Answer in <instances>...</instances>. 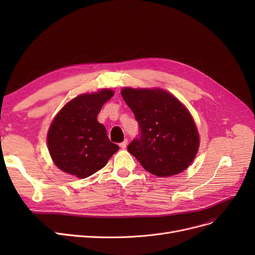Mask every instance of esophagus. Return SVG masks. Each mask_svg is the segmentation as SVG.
<instances>
[{
  "label": "esophagus",
  "instance_id": "esophagus-1",
  "mask_svg": "<svg viewBox=\"0 0 255 255\" xmlns=\"http://www.w3.org/2000/svg\"><path fill=\"white\" fill-rule=\"evenodd\" d=\"M127 144H128V140H127V139H125V141H122V142H120V143H119L120 148H121V149H123V150H125V149L127 148Z\"/></svg>",
  "mask_w": 255,
  "mask_h": 255
}]
</instances>
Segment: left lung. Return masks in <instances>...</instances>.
I'll use <instances>...</instances> for the list:
<instances>
[{
	"label": "left lung",
	"mask_w": 255,
	"mask_h": 255,
	"mask_svg": "<svg viewBox=\"0 0 255 255\" xmlns=\"http://www.w3.org/2000/svg\"><path fill=\"white\" fill-rule=\"evenodd\" d=\"M121 95L139 127L128 151L146 171L159 177L185 170L199 148L196 125L185 106L161 89L125 88Z\"/></svg>",
	"instance_id": "1"
}]
</instances>
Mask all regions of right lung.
Instances as JSON below:
<instances>
[{
  "label": "right lung",
  "mask_w": 255,
  "mask_h": 255,
  "mask_svg": "<svg viewBox=\"0 0 255 255\" xmlns=\"http://www.w3.org/2000/svg\"><path fill=\"white\" fill-rule=\"evenodd\" d=\"M113 95L110 89L81 95L67 103L53 120L48 133L49 151L63 171L85 179L102 169L119 150L97 120Z\"/></svg>",
  "instance_id": "add662e5"
}]
</instances>
